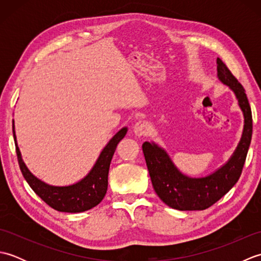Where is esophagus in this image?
<instances>
[{
    "mask_svg": "<svg viewBox=\"0 0 261 261\" xmlns=\"http://www.w3.org/2000/svg\"><path fill=\"white\" fill-rule=\"evenodd\" d=\"M150 126L147 121H138L134 125V132L137 137H145L149 134Z\"/></svg>",
    "mask_w": 261,
    "mask_h": 261,
    "instance_id": "esophagus-1",
    "label": "esophagus"
}]
</instances>
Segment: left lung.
<instances>
[{"instance_id":"8db88e82","label":"left lung","mask_w":261,"mask_h":261,"mask_svg":"<svg viewBox=\"0 0 261 261\" xmlns=\"http://www.w3.org/2000/svg\"><path fill=\"white\" fill-rule=\"evenodd\" d=\"M218 77L236 94L245 116L241 140L228 163L213 174L192 178L177 169L168 153L154 142H143L142 151L150 175L153 190L169 207L179 211H202L212 206L224 196L240 178L252 136V115L246 91L220 58Z\"/></svg>"}]
</instances>
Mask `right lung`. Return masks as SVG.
Returning <instances> with one entry per match:
<instances>
[{
	"mask_svg": "<svg viewBox=\"0 0 261 261\" xmlns=\"http://www.w3.org/2000/svg\"><path fill=\"white\" fill-rule=\"evenodd\" d=\"M126 127H122L118 134L109 141L97 158L95 165L93 166L92 170L82 180L69 186H53L37 178L27 168L25 164L22 160L18 143H16L13 121L15 150L22 175H23L33 192L43 202L48 204L50 207L59 211V212L67 213L84 212V211L91 210L94 206H96L98 203H101L108 191V175L111 160H112L116 146L123 139L126 135Z\"/></svg>",
	"mask_w": 261,
	"mask_h": 261,
	"instance_id": "right-lung-1",
	"label": "right lung"
}]
</instances>
